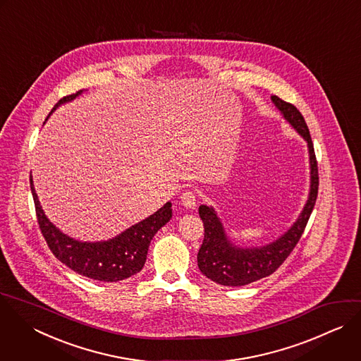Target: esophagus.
<instances>
[{
  "label": "esophagus",
  "instance_id": "34e87169",
  "mask_svg": "<svg viewBox=\"0 0 361 361\" xmlns=\"http://www.w3.org/2000/svg\"><path fill=\"white\" fill-rule=\"evenodd\" d=\"M180 199H182V204H183L185 207H188V209H195V207H196L197 199H196L195 192H192V190H186V192H183V193H182Z\"/></svg>",
  "mask_w": 361,
  "mask_h": 361
}]
</instances>
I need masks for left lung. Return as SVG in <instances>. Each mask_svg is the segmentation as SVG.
<instances>
[{
  "instance_id": "1",
  "label": "left lung",
  "mask_w": 361,
  "mask_h": 361,
  "mask_svg": "<svg viewBox=\"0 0 361 361\" xmlns=\"http://www.w3.org/2000/svg\"><path fill=\"white\" fill-rule=\"evenodd\" d=\"M285 121L306 141L310 185L307 200L293 224L276 240L259 247H241L231 241L213 206L200 204L199 216L204 226V238L197 252V265L203 275L224 286H243L275 272L298 244L317 197V164L309 128L299 110L271 96Z\"/></svg>"
}]
</instances>
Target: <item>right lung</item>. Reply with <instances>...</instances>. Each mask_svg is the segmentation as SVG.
I'll return each mask as SVG.
<instances>
[{
  "label": "right lung",
  "mask_w": 361,
  "mask_h": 361,
  "mask_svg": "<svg viewBox=\"0 0 361 361\" xmlns=\"http://www.w3.org/2000/svg\"><path fill=\"white\" fill-rule=\"evenodd\" d=\"M82 93L83 90L59 100L51 114L62 104L75 100ZM31 190L39 228L54 255L75 272L102 282H118L138 274L147 261L151 240L158 230L172 219V203L166 202L154 214L128 227L113 238L103 241H80L61 231L47 217L35 192L32 175Z\"/></svg>",
  "instance_id": "add662e5"
}]
</instances>
